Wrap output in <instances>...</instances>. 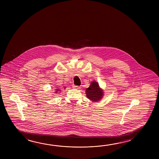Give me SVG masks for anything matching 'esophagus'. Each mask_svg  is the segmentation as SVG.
<instances>
[{
    "instance_id": "obj_1",
    "label": "esophagus",
    "mask_w": 159,
    "mask_h": 159,
    "mask_svg": "<svg viewBox=\"0 0 159 159\" xmlns=\"http://www.w3.org/2000/svg\"><path fill=\"white\" fill-rule=\"evenodd\" d=\"M73 88L76 89H79L80 88L79 86H76V85H75V84L73 85Z\"/></svg>"
}]
</instances>
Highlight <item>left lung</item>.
<instances>
[{
  "label": "left lung",
  "mask_w": 159,
  "mask_h": 159,
  "mask_svg": "<svg viewBox=\"0 0 159 159\" xmlns=\"http://www.w3.org/2000/svg\"><path fill=\"white\" fill-rule=\"evenodd\" d=\"M86 94L88 99L93 102L100 101L104 95L103 90L99 88L98 82L95 81L91 82L90 86L86 89Z\"/></svg>",
  "instance_id": "obj_1"
}]
</instances>
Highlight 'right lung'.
I'll return each instance as SVG.
<instances>
[{
	"mask_svg": "<svg viewBox=\"0 0 159 159\" xmlns=\"http://www.w3.org/2000/svg\"><path fill=\"white\" fill-rule=\"evenodd\" d=\"M56 90H57V91H56V93H59V92H58V90H59V91H61V90H60V89H56Z\"/></svg>",
	"mask_w": 159,
	"mask_h": 159,
	"instance_id": "add662e5",
	"label": "right lung"
}]
</instances>
